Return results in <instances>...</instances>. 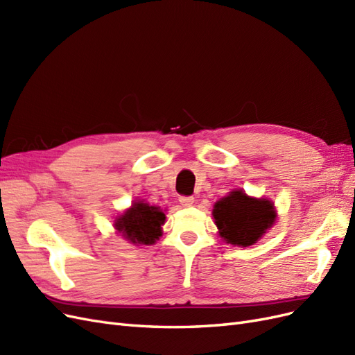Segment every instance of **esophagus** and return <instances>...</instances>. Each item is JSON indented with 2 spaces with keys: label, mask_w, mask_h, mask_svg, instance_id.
Masks as SVG:
<instances>
[{
  "label": "esophagus",
  "mask_w": 355,
  "mask_h": 355,
  "mask_svg": "<svg viewBox=\"0 0 355 355\" xmlns=\"http://www.w3.org/2000/svg\"><path fill=\"white\" fill-rule=\"evenodd\" d=\"M179 201L184 207H189V206H192V204H194V197H180Z\"/></svg>",
  "instance_id": "obj_1"
}]
</instances>
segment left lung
Here are the masks:
<instances>
[{"mask_svg":"<svg viewBox=\"0 0 355 355\" xmlns=\"http://www.w3.org/2000/svg\"><path fill=\"white\" fill-rule=\"evenodd\" d=\"M213 218L225 243L249 247L272 227L277 213L272 201L253 198L243 189H234L214 204Z\"/></svg>","mask_w":355,"mask_h":355,"instance_id":"left-lung-1","label":"left lung"}]
</instances>
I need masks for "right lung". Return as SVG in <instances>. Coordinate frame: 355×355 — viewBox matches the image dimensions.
<instances>
[{
    "label": "right lung",
    "instance_id": "obj_1",
    "mask_svg": "<svg viewBox=\"0 0 355 355\" xmlns=\"http://www.w3.org/2000/svg\"><path fill=\"white\" fill-rule=\"evenodd\" d=\"M166 214L157 206H149L144 201H135L132 207L125 210L115 220V230L125 240L139 244H154L161 237V227L164 225Z\"/></svg>",
    "mask_w": 355,
    "mask_h": 355
}]
</instances>
